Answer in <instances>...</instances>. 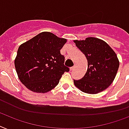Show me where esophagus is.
<instances>
[{
	"mask_svg": "<svg viewBox=\"0 0 129 129\" xmlns=\"http://www.w3.org/2000/svg\"><path fill=\"white\" fill-rule=\"evenodd\" d=\"M75 65H74V66L72 67V68H70V70H72H72H74V69H75Z\"/></svg>",
	"mask_w": 129,
	"mask_h": 129,
	"instance_id": "esophagus-1",
	"label": "esophagus"
}]
</instances>
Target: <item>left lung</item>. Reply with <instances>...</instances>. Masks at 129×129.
I'll use <instances>...</instances> for the list:
<instances>
[{
	"label": "left lung",
	"mask_w": 129,
	"mask_h": 129,
	"mask_svg": "<svg viewBox=\"0 0 129 129\" xmlns=\"http://www.w3.org/2000/svg\"><path fill=\"white\" fill-rule=\"evenodd\" d=\"M85 54L88 68L85 75L74 85L81 91L97 94L111 85L117 75L119 61L116 53L105 41L89 37L85 40H74Z\"/></svg>",
	"instance_id": "left-lung-1"
}]
</instances>
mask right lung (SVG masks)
<instances>
[{
    "label": "right lung",
    "mask_w": 129,
    "mask_h": 129,
    "mask_svg": "<svg viewBox=\"0 0 129 129\" xmlns=\"http://www.w3.org/2000/svg\"><path fill=\"white\" fill-rule=\"evenodd\" d=\"M67 40L43 32L18 48L14 66L20 81L30 91L47 93L56 87L64 72L65 57L60 54Z\"/></svg>",
    "instance_id": "add662e5"
}]
</instances>
